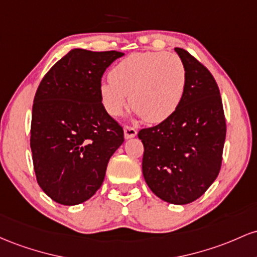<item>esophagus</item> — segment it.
Segmentation results:
<instances>
[{
  "instance_id": "esophagus-1",
  "label": "esophagus",
  "mask_w": 257,
  "mask_h": 257,
  "mask_svg": "<svg viewBox=\"0 0 257 257\" xmlns=\"http://www.w3.org/2000/svg\"><path fill=\"white\" fill-rule=\"evenodd\" d=\"M123 134H125L126 140H130V138H134L137 135L136 128L131 127V126H125L123 127Z\"/></svg>"
}]
</instances>
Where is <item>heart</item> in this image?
<instances>
[{"label":"heart","instance_id":"1","mask_svg":"<svg viewBox=\"0 0 257 257\" xmlns=\"http://www.w3.org/2000/svg\"><path fill=\"white\" fill-rule=\"evenodd\" d=\"M183 60L175 53L143 52L120 60L100 85V97L113 116L131 106L151 123L163 122L177 110L186 91ZM130 99H128V96Z\"/></svg>","mask_w":257,"mask_h":257}]
</instances>
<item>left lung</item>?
Listing matches in <instances>:
<instances>
[{
  "instance_id": "left-lung-1",
  "label": "left lung",
  "mask_w": 257,
  "mask_h": 257,
  "mask_svg": "<svg viewBox=\"0 0 257 257\" xmlns=\"http://www.w3.org/2000/svg\"><path fill=\"white\" fill-rule=\"evenodd\" d=\"M186 66L182 102L169 119L138 132L144 153V180L157 197L184 205L200 198L222 164L226 119L211 73L183 48H175Z\"/></svg>"
}]
</instances>
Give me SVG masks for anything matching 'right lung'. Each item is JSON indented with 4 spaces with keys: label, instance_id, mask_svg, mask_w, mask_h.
<instances>
[{
    "label": "right lung",
    "instance_id": "obj_1",
    "mask_svg": "<svg viewBox=\"0 0 257 257\" xmlns=\"http://www.w3.org/2000/svg\"><path fill=\"white\" fill-rule=\"evenodd\" d=\"M117 51L71 50L43 76L34 98L30 147L39 186L52 200L77 205L102 186L123 130L106 113L100 81Z\"/></svg>",
    "mask_w": 257,
    "mask_h": 257
}]
</instances>
